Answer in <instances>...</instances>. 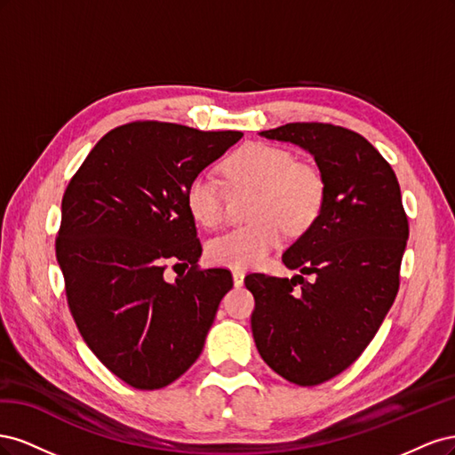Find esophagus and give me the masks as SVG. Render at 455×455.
<instances>
[{
    "label": "esophagus",
    "instance_id": "esophagus-1",
    "mask_svg": "<svg viewBox=\"0 0 455 455\" xmlns=\"http://www.w3.org/2000/svg\"><path fill=\"white\" fill-rule=\"evenodd\" d=\"M233 284L235 286H243V283H244V271H241V269H233Z\"/></svg>",
    "mask_w": 455,
    "mask_h": 455
}]
</instances>
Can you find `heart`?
I'll return each mask as SVG.
<instances>
[{
	"label": "heart",
	"mask_w": 455,
	"mask_h": 455,
	"mask_svg": "<svg viewBox=\"0 0 455 455\" xmlns=\"http://www.w3.org/2000/svg\"><path fill=\"white\" fill-rule=\"evenodd\" d=\"M233 186L258 189L251 226L233 228L209 243L214 264L249 269L264 261L283 241V229L304 233L319 218L324 203L321 174L298 164L291 151L271 144H251L226 163ZM191 218L204 228H214L224 216V189L211 171H201L186 188Z\"/></svg>",
	"instance_id": "1"
}]
</instances>
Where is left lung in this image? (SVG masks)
<instances>
[{"label": "left lung", "instance_id": "1", "mask_svg": "<svg viewBox=\"0 0 455 455\" xmlns=\"http://www.w3.org/2000/svg\"><path fill=\"white\" fill-rule=\"evenodd\" d=\"M259 136L309 151L324 182V203L283 254L298 275H246L256 301L252 336L279 376L319 385L359 359L396 298L408 241L401 186L379 151L349 129L288 123Z\"/></svg>", "mask_w": 455, "mask_h": 455}]
</instances>
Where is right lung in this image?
<instances>
[{
	"instance_id": "obj_1",
	"label": "right lung",
	"mask_w": 455,
	"mask_h": 455,
	"mask_svg": "<svg viewBox=\"0 0 455 455\" xmlns=\"http://www.w3.org/2000/svg\"><path fill=\"white\" fill-rule=\"evenodd\" d=\"M241 136L129 123L102 136L66 188L57 259L68 306L89 349L134 389H161L197 361L233 286L228 269H197L186 188ZM167 260L192 269L169 283Z\"/></svg>"
}]
</instances>
